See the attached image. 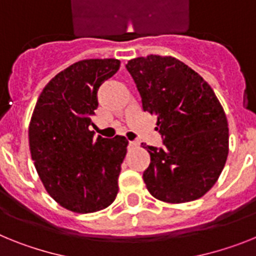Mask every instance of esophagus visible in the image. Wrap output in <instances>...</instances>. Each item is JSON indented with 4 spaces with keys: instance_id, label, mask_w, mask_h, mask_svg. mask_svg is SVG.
Returning a JSON list of instances; mask_svg holds the SVG:
<instances>
[{
    "instance_id": "1",
    "label": "esophagus",
    "mask_w": 256,
    "mask_h": 256,
    "mask_svg": "<svg viewBox=\"0 0 256 256\" xmlns=\"http://www.w3.org/2000/svg\"><path fill=\"white\" fill-rule=\"evenodd\" d=\"M128 146H139V143H138V142H135V140H130V142H128Z\"/></svg>"
}]
</instances>
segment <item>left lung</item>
Instances as JSON below:
<instances>
[{"instance_id":"1","label":"left lung","mask_w":256,"mask_h":256,"mask_svg":"<svg viewBox=\"0 0 256 256\" xmlns=\"http://www.w3.org/2000/svg\"><path fill=\"white\" fill-rule=\"evenodd\" d=\"M126 70L164 139V148L142 143L150 154L146 190L168 204L200 198L216 183L230 150L228 121L214 90L172 56L135 58Z\"/></svg>"}]
</instances>
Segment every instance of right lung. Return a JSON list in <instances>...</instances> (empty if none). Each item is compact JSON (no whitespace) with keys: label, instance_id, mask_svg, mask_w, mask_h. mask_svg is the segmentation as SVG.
<instances>
[{"label":"right lung","instance_id":"obj_1","mask_svg":"<svg viewBox=\"0 0 256 256\" xmlns=\"http://www.w3.org/2000/svg\"><path fill=\"white\" fill-rule=\"evenodd\" d=\"M118 59H85L58 73L40 94L30 118V150L48 194L66 210L88 214L118 193L128 139L94 136L96 92L120 70Z\"/></svg>","mask_w":256,"mask_h":256}]
</instances>
